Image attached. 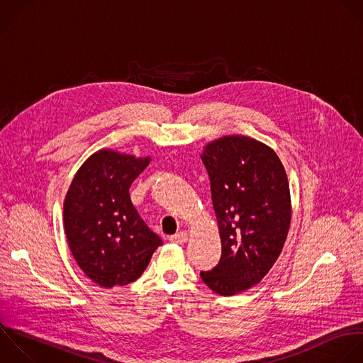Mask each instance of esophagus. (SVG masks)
Instances as JSON below:
<instances>
[{
  "label": "esophagus",
  "mask_w": 363,
  "mask_h": 363,
  "mask_svg": "<svg viewBox=\"0 0 363 363\" xmlns=\"http://www.w3.org/2000/svg\"><path fill=\"white\" fill-rule=\"evenodd\" d=\"M187 233L186 231H180V233H176L174 235L170 237V241L174 242V244H184L187 241Z\"/></svg>",
  "instance_id": "esophagus-1"
}]
</instances>
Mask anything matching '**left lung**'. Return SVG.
<instances>
[{
    "label": "left lung",
    "mask_w": 363,
    "mask_h": 363,
    "mask_svg": "<svg viewBox=\"0 0 363 363\" xmlns=\"http://www.w3.org/2000/svg\"><path fill=\"white\" fill-rule=\"evenodd\" d=\"M201 160L221 238V258L203 282L220 295L258 284L279 257L291 223L285 169L267 145L247 136L208 143Z\"/></svg>",
    "instance_id": "obj_1"
}]
</instances>
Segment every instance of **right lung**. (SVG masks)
<instances>
[{
  "instance_id": "add662e5",
  "label": "right lung",
  "mask_w": 363,
  "mask_h": 363,
  "mask_svg": "<svg viewBox=\"0 0 363 363\" xmlns=\"http://www.w3.org/2000/svg\"><path fill=\"white\" fill-rule=\"evenodd\" d=\"M150 157L104 149L75 174L64 203V225L71 252L95 284L128 285L146 269L162 245L133 207L129 187Z\"/></svg>"
}]
</instances>
